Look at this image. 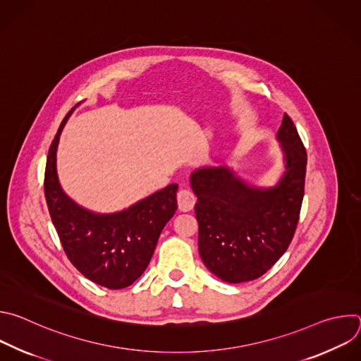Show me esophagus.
I'll return each mask as SVG.
<instances>
[{
	"label": "esophagus",
	"instance_id": "1",
	"mask_svg": "<svg viewBox=\"0 0 361 361\" xmlns=\"http://www.w3.org/2000/svg\"><path fill=\"white\" fill-rule=\"evenodd\" d=\"M177 202H178L180 212H190V210H192L194 204H195V197L190 190L181 188L177 194Z\"/></svg>",
	"mask_w": 361,
	"mask_h": 361
}]
</instances>
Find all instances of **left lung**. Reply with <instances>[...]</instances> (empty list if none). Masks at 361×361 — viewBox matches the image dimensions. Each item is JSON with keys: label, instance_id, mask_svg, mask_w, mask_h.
Instances as JSON below:
<instances>
[{"label": "left lung", "instance_id": "1", "mask_svg": "<svg viewBox=\"0 0 361 361\" xmlns=\"http://www.w3.org/2000/svg\"><path fill=\"white\" fill-rule=\"evenodd\" d=\"M277 140L286 173L274 187H251L227 167H204L191 174L198 251L205 267L223 281L262 277L294 237L304 197L307 152L287 114Z\"/></svg>", "mask_w": 361, "mask_h": 361}]
</instances>
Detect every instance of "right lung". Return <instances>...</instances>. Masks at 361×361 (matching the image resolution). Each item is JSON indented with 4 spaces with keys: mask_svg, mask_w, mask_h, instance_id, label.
Listing matches in <instances>:
<instances>
[{
    "mask_svg": "<svg viewBox=\"0 0 361 361\" xmlns=\"http://www.w3.org/2000/svg\"><path fill=\"white\" fill-rule=\"evenodd\" d=\"M74 109L48 149L44 192L49 217L68 260L84 277L111 290L124 288L147 269L164 226L177 210L178 185L170 184L114 214L91 213L75 204L61 190L56 170L59 138Z\"/></svg>",
    "mask_w": 361,
    "mask_h": 361,
    "instance_id": "add662e5",
    "label": "right lung"
}]
</instances>
